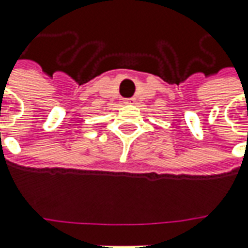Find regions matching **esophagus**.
<instances>
[{
	"label": "esophagus",
	"mask_w": 248,
	"mask_h": 248,
	"mask_svg": "<svg viewBox=\"0 0 248 248\" xmlns=\"http://www.w3.org/2000/svg\"><path fill=\"white\" fill-rule=\"evenodd\" d=\"M133 102H134V99H133V98H129V99H124V103H127V105H129V103H133Z\"/></svg>",
	"instance_id": "esophagus-1"
}]
</instances>
